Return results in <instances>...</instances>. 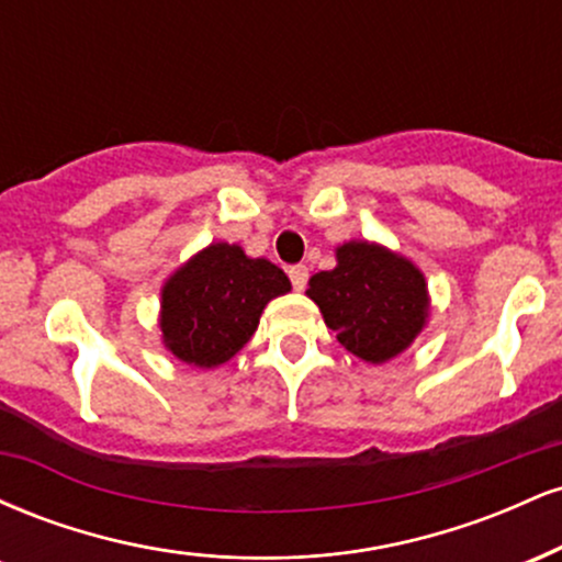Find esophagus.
Returning a JSON list of instances; mask_svg holds the SVG:
<instances>
[{"mask_svg": "<svg viewBox=\"0 0 562 562\" xmlns=\"http://www.w3.org/2000/svg\"><path fill=\"white\" fill-rule=\"evenodd\" d=\"M288 277H290V282H293L295 290H303V288H306V282H308V269L303 267V263H299V267L288 269Z\"/></svg>", "mask_w": 562, "mask_h": 562, "instance_id": "34e87169", "label": "esophagus"}]
</instances>
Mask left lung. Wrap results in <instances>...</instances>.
<instances>
[{"mask_svg": "<svg viewBox=\"0 0 562 562\" xmlns=\"http://www.w3.org/2000/svg\"><path fill=\"white\" fill-rule=\"evenodd\" d=\"M306 295L338 344L372 364L398 357L428 317L420 269L372 243L340 245L338 267L314 274Z\"/></svg>", "mask_w": 562, "mask_h": 562, "instance_id": "left-lung-1", "label": "left lung"}]
</instances>
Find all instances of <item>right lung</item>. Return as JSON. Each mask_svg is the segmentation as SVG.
<instances>
[{"label": "right lung", "mask_w": 562, "mask_h": 562, "mask_svg": "<svg viewBox=\"0 0 562 562\" xmlns=\"http://www.w3.org/2000/svg\"><path fill=\"white\" fill-rule=\"evenodd\" d=\"M288 290V274L272 261L248 259L237 245H209L166 282L164 344L187 364L229 362L256 333L263 306Z\"/></svg>", "instance_id": "add662e5"}]
</instances>
